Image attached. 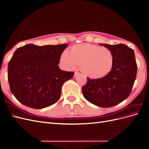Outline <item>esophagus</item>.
<instances>
[{"label": "esophagus", "instance_id": "1", "mask_svg": "<svg viewBox=\"0 0 149 149\" xmlns=\"http://www.w3.org/2000/svg\"><path fill=\"white\" fill-rule=\"evenodd\" d=\"M79 74H80V73H78V72H77V71H76V72H74V77H76V76H78V75H79Z\"/></svg>", "mask_w": 149, "mask_h": 149}]
</instances>
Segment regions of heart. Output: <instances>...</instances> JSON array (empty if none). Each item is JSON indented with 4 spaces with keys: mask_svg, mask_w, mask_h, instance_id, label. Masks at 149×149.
I'll list each match as a JSON object with an SVG mask.
<instances>
[{
    "mask_svg": "<svg viewBox=\"0 0 149 149\" xmlns=\"http://www.w3.org/2000/svg\"><path fill=\"white\" fill-rule=\"evenodd\" d=\"M61 63L73 70L80 65L86 77L101 79L106 77L112 70L114 55L110 49L91 43H82L72 47L70 52L65 50L60 57Z\"/></svg>",
    "mask_w": 149,
    "mask_h": 149,
    "instance_id": "obj_1",
    "label": "heart"
}]
</instances>
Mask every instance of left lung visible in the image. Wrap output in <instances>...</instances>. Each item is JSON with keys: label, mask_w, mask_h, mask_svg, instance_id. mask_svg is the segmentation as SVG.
Returning a JSON list of instances; mask_svg holds the SVG:
<instances>
[{"label": "left lung", "mask_w": 149, "mask_h": 149, "mask_svg": "<svg viewBox=\"0 0 149 149\" xmlns=\"http://www.w3.org/2000/svg\"><path fill=\"white\" fill-rule=\"evenodd\" d=\"M110 49L114 55L111 73L101 79H91L82 88L84 98L101 107L114 106L127 99L136 78L137 66L134 52L124 44H100Z\"/></svg>", "instance_id": "left-lung-1"}]
</instances>
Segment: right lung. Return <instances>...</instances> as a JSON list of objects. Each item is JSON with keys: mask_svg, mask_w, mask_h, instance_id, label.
<instances>
[{"mask_svg": "<svg viewBox=\"0 0 149 149\" xmlns=\"http://www.w3.org/2000/svg\"><path fill=\"white\" fill-rule=\"evenodd\" d=\"M68 46L28 44L16 49L8 65V80L11 93L22 104L42 109L59 100L62 85L74 76L58 65Z\"/></svg>", "mask_w": 149, "mask_h": 149, "instance_id": "right-lung-1", "label": "right lung"}]
</instances>
